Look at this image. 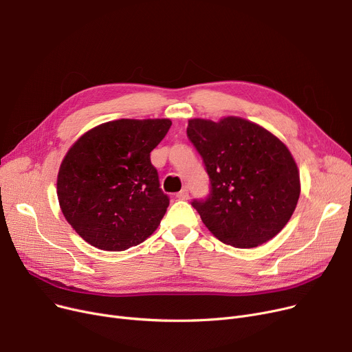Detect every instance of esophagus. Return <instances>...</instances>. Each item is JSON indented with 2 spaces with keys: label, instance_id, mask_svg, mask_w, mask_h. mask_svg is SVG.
<instances>
[{
  "label": "esophagus",
  "instance_id": "34e87169",
  "mask_svg": "<svg viewBox=\"0 0 352 352\" xmlns=\"http://www.w3.org/2000/svg\"><path fill=\"white\" fill-rule=\"evenodd\" d=\"M188 197H190V192H188V188H186V186L177 194L178 199H188Z\"/></svg>",
  "mask_w": 352,
  "mask_h": 352
}]
</instances>
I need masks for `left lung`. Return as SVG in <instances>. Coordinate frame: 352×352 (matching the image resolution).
I'll list each match as a JSON object with an SVG mask.
<instances>
[{
    "label": "left lung",
    "instance_id": "obj_1",
    "mask_svg": "<svg viewBox=\"0 0 352 352\" xmlns=\"http://www.w3.org/2000/svg\"><path fill=\"white\" fill-rule=\"evenodd\" d=\"M188 140L209 177V194L192 199L205 226L233 248H256L285 228L300 197L296 162L277 137L239 117L192 119Z\"/></svg>",
    "mask_w": 352,
    "mask_h": 352
}]
</instances>
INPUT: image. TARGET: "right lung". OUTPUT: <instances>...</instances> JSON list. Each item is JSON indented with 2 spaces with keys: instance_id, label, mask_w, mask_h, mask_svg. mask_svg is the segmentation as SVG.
I'll use <instances>...</instances> for the list:
<instances>
[{
  "instance_id": "obj_1",
  "label": "right lung",
  "mask_w": 352,
  "mask_h": 352,
  "mask_svg": "<svg viewBox=\"0 0 352 352\" xmlns=\"http://www.w3.org/2000/svg\"><path fill=\"white\" fill-rule=\"evenodd\" d=\"M170 127L168 119L109 122L67 151L58 174V199L66 221L87 243L120 252L157 229L170 198L160 188L150 153Z\"/></svg>"
}]
</instances>
